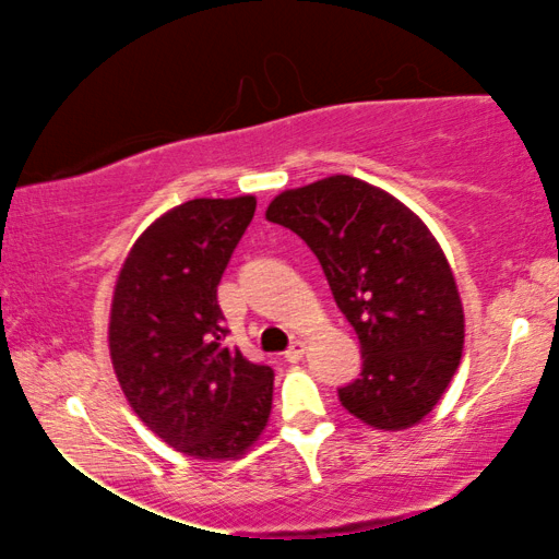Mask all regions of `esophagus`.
<instances>
[{
  "label": "esophagus",
  "mask_w": 559,
  "mask_h": 559,
  "mask_svg": "<svg viewBox=\"0 0 559 559\" xmlns=\"http://www.w3.org/2000/svg\"><path fill=\"white\" fill-rule=\"evenodd\" d=\"M305 352H307V344L305 342H301V338H297V342H294L292 346H288V349H286V360L288 362H299L301 360V357H305Z\"/></svg>",
  "instance_id": "34e87169"
}]
</instances>
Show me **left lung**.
<instances>
[{"mask_svg": "<svg viewBox=\"0 0 559 559\" xmlns=\"http://www.w3.org/2000/svg\"><path fill=\"white\" fill-rule=\"evenodd\" d=\"M265 217L316 252L360 338L362 373L338 389L342 407L378 431L418 426L465 344L463 299L436 236L407 204L352 176L281 191Z\"/></svg>", "mask_w": 559, "mask_h": 559, "instance_id": "obj_1", "label": "left lung"}]
</instances>
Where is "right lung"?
Returning a JSON list of instances; mask_svg holds the SVG:
<instances>
[{
    "mask_svg": "<svg viewBox=\"0 0 559 559\" xmlns=\"http://www.w3.org/2000/svg\"><path fill=\"white\" fill-rule=\"evenodd\" d=\"M258 199H189L133 241L110 305L112 370L139 420L191 460H239L273 407V370L226 346L217 284Z\"/></svg>",
    "mask_w": 559,
    "mask_h": 559,
    "instance_id": "obj_1",
    "label": "right lung"
}]
</instances>
